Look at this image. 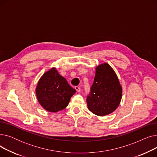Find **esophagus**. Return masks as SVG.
Here are the masks:
<instances>
[{"label": "esophagus", "mask_w": 157, "mask_h": 157, "mask_svg": "<svg viewBox=\"0 0 157 157\" xmlns=\"http://www.w3.org/2000/svg\"><path fill=\"white\" fill-rule=\"evenodd\" d=\"M75 89L77 90L78 92H81V88H80L79 86H75Z\"/></svg>", "instance_id": "1"}]
</instances>
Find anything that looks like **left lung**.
Here are the masks:
<instances>
[{"label": "left lung", "mask_w": 157, "mask_h": 157, "mask_svg": "<svg viewBox=\"0 0 157 157\" xmlns=\"http://www.w3.org/2000/svg\"><path fill=\"white\" fill-rule=\"evenodd\" d=\"M121 96L122 88L113 69L106 63L98 65L86 98L88 109L98 116L109 114L118 108Z\"/></svg>", "instance_id": "obj_1"}]
</instances>
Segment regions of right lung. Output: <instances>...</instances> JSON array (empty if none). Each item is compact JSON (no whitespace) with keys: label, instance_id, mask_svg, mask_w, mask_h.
Wrapping results in <instances>:
<instances>
[{"label":"right lung","instance_id":"add662e5","mask_svg":"<svg viewBox=\"0 0 157 157\" xmlns=\"http://www.w3.org/2000/svg\"><path fill=\"white\" fill-rule=\"evenodd\" d=\"M75 93L76 90L55 68L43 74L36 88L39 102L46 111L53 113L65 109Z\"/></svg>","mask_w":157,"mask_h":157}]
</instances>
